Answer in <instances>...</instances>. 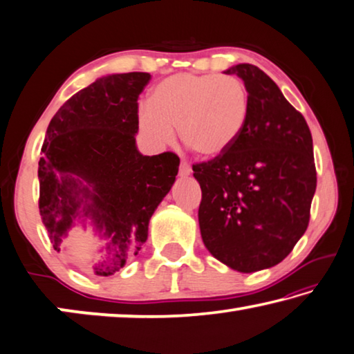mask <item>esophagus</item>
<instances>
[{"mask_svg": "<svg viewBox=\"0 0 354 354\" xmlns=\"http://www.w3.org/2000/svg\"><path fill=\"white\" fill-rule=\"evenodd\" d=\"M189 174H191V166L187 163V161H182V163H180V176L188 177Z\"/></svg>", "mask_w": 354, "mask_h": 354, "instance_id": "esophagus-1", "label": "esophagus"}]
</instances>
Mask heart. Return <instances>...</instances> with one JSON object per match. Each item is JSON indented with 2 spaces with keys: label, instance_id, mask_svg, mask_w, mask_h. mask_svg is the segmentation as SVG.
Here are the masks:
<instances>
[{
  "label": "heart",
  "instance_id": "obj_1",
  "mask_svg": "<svg viewBox=\"0 0 354 354\" xmlns=\"http://www.w3.org/2000/svg\"><path fill=\"white\" fill-rule=\"evenodd\" d=\"M248 115L249 97L240 80L177 73L155 86L138 125L153 147L171 144L180 127L185 146L202 158H218L239 141Z\"/></svg>",
  "mask_w": 354,
  "mask_h": 354
}]
</instances>
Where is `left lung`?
<instances>
[{
  "instance_id": "8db88e82",
  "label": "left lung",
  "mask_w": 354,
  "mask_h": 354,
  "mask_svg": "<svg viewBox=\"0 0 354 354\" xmlns=\"http://www.w3.org/2000/svg\"><path fill=\"white\" fill-rule=\"evenodd\" d=\"M249 97L245 130L224 155L193 165L205 248L240 273L282 262L308 229L317 188L308 122L252 64L225 71Z\"/></svg>"
}]
</instances>
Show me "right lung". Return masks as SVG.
Wrapping results in <instances>:
<instances>
[{
    "label": "right lung",
    "instance_id": "right-lung-1",
    "mask_svg": "<svg viewBox=\"0 0 354 354\" xmlns=\"http://www.w3.org/2000/svg\"><path fill=\"white\" fill-rule=\"evenodd\" d=\"M150 73H115L95 80L57 109L39 160V212L57 252L80 218L92 219L108 239L92 265L111 276L147 240L155 208L176 182L180 158L147 156L136 147L138 97Z\"/></svg>",
    "mask_w": 354,
    "mask_h": 354
}]
</instances>
